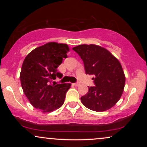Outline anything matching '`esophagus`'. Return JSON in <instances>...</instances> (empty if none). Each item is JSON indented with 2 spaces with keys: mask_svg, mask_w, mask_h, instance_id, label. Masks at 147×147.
Here are the masks:
<instances>
[{
  "mask_svg": "<svg viewBox=\"0 0 147 147\" xmlns=\"http://www.w3.org/2000/svg\"><path fill=\"white\" fill-rule=\"evenodd\" d=\"M74 85L76 86H78L80 85V83H79V82H76V83L74 84Z\"/></svg>",
  "mask_w": 147,
  "mask_h": 147,
  "instance_id": "34e87169",
  "label": "esophagus"
}]
</instances>
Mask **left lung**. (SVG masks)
Returning a JSON list of instances; mask_svg holds the SVG:
<instances>
[{
    "label": "left lung",
    "instance_id": "left-lung-1",
    "mask_svg": "<svg viewBox=\"0 0 147 147\" xmlns=\"http://www.w3.org/2000/svg\"><path fill=\"white\" fill-rule=\"evenodd\" d=\"M84 62L86 74L93 75L95 86L88 87L82 103L96 112L106 111L121 97L125 76L119 61L105 48L93 45H80L73 48Z\"/></svg>",
    "mask_w": 147,
    "mask_h": 147
}]
</instances>
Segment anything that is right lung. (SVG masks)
I'll return each mask as SVG.
<instances>
[{"label":"right lung","mask_w":147,"mask_h":147,"mask_svg":"<svg viewBox=\"0 0 147 147\" xmlns=\"http://www.w3.org/2000/svg\"><path fill=\"white\" fill-rule=\"evenodd\" d=\"M67 44L50 42L33 49L22 65L20 80L24 93L33 106L50 112L63 105L70 84H52V80L62 78L57 68L67 58Z\"/></svg>","instance_id":"1"}]
</instances>
